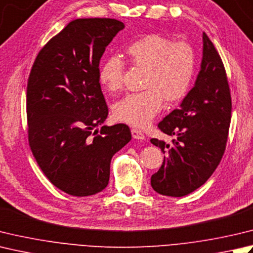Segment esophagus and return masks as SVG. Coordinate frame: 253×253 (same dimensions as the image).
Masks as SVG:
<instances>
[{
    "mask_svg": "<svg viewBox=\"0 0 253 253\" xmlns=\"http://www.w3.org/2000/svg\"><path fill=\"white\" fill-rule=\"evenodd\" d=\"M131 136L133 139H145V135H143V132L140 131L139 129H137V128H132L131 129Z\"/></svg>",
    "mask_w": 253,
    "mask_h": 253,
    "instance_id": "esophagus-1",
    "label": "esophagus"
}]
</instances>
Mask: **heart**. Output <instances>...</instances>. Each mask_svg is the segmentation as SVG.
<instances>
[{
  "instance_id": "1",
  "label": "heart",
  "mask_w": 253,
  "mask_h": 253,
  "mask_svg": "<svg viewBox=\"0 0 253 253\" xmlns=\"http://www.w3.org/2000/svg\"><path fill=\"white\" fill-rule=\"evenodd\" d=\"M133 67L145 70V90L128 94L114 105V116L135 127H145L161 110L162 98L175 103L189 93L196 69L194 48L187 42H174L161 34H147L125 49ZM125 63L118 57L106 58L100 68V82L108 92L123 86Z\"/></svg>"
}]
</instances>
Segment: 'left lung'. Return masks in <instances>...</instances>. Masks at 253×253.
Instances as JSON below:
<instances>
[{"label": "left lung", "instance_id": "1", "mask_svg": "<svg viewBox=\"0 0 253 253\" xmlns=\"http://www.w3.org/2000/svg\"><path fill=\"white\" fill-rule=\"evenodd\" d=\"M231 120V95L218 51L203 34V60L194 87L158 124L174 137L172 143L152 138L151 143L166 153L151 186L157 193L181 197L199 189L216 170L226 149Z\"/></svg>", "mask_w": 253, "mask_h": 253}]
</instances>
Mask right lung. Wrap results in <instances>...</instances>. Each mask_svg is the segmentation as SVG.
Instances as JSON below:
<instances>
[{
	"label": "right lung",
	"mask_w": 253,
	"mask_h": 253,
	"mask_svg": "<svg viewBox=\"0 0 253 253\" xmlns=\"http://www.w3.org/2000/svg\"><path fill=\"white\" fill-rule=\"evenodd\" d=\"M124 27L114 18L74 19L41 49L29 73V147L48 180L73 196L105 189L112 157L131 139L125 124L102 126L108 107L100 61Z\"/></svg>",
	"instance_id": "add662e5"
}]
</instances>
